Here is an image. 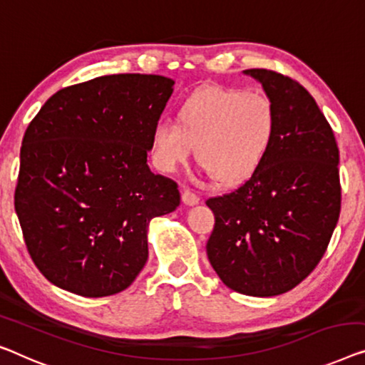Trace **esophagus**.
Returning <instances> with one entry per match:
<instances>
[{"instance_id":"1","label":"esophagus","mask_w":365,"mask_h":365,"mask_svg":"<svg viewBox=\"0 0 365 365\" xmlns=\"http://www.w3.org/2000/svg\"><path fill=\"white\" fill-rule=\"evenodd\" d=\"M181 197H182V202L186 204V205H195V204H199V195L195 194V192H192L191 189H182Z\"/></svg>"}]
</instances>
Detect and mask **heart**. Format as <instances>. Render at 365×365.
Returning <instances> with one entry per match:
<instances>
[{
	"instance_id": "1",
	"label": "heart",
	"mask_w": 365,
	"mask_h": 365,
	"mask_svg": "<svg viewBox=\"0 0 365 365\" xmlns=\"http://www.w3.org/2000/svg\"><path fill=\"white\" fill-rule=\"evenodd\" d=\"M277 136V112L258 92L205 87L178 108L176 121L153 130L158 166L173 173L189 161L194 146L202 171L225 186L252 178Z\"/></svg>"
}]
</instances>
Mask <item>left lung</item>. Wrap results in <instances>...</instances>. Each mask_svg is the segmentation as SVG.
I'll list each match as a JSON object with an SVG mask.
<instances>
[{
  "label": "left lung",
  "mask_w": 365,
  "mask_h": 365,
  "mask_svg": "<svg viewBox=\"0 0 365 365\" xmlns=\"http://www.w3.org/2000/svg\"><path fill=\"white\" fill-rule=\"evenodd\" d=\"M244 72L273 103L277 136L252 178L207 199L215 225L205 248L225 287L267 298L303 282L329 245L341 212L339 150L303 86L267 68Z\"/></svg>",
  "instance_id": "left-lung-1"
}]
</instances>
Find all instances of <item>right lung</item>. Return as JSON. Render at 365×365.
<instances>
[{"mask_svg":"<svg viewBox=\"0 0 365 365\" xmlns=\"http://www.w3.org/2000/svg\"><path fill=\"white\" fill-rule=\"evenodd\" d=\"M173 86L148 73L97 77L56 92L29 123L14 209L56 287L110 297L143 270L150 220L181 202L178 184L148 166Z\"/></svg>","mask_w":365,"mask_h":365,"instance_id":"right-lung-1","label":"right lung"}]
</instances>
